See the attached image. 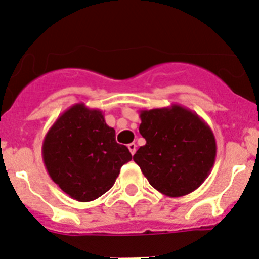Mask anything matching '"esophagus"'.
<instances>
[{
  "instance_id": "esophagus-1",
  "label": "esophagus",
  "mask_w": 259,
  "mask_h": 259,
  "mask_svg": "<svg viewBox=\"0 0 259 259\" xmlns=\"http://www.w3.org/2000/svg\"><path fill=\"white\" fill-rule=\"evenodd\" d=\"M127 148H129L130 153H132V155H134L135 151H137V144L135 143H130L129 145H127Z\"/></svg>"
}]
</instances>
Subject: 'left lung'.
Returning <instances> with one entry per match:
<instances>
[{
  "mask_svg": "<svg viewBox=\"0 0 259 259\" xmlns=\"http://www.w3.org/2000/svg\"><path fill=\"white\" fill-rule=\"evenodd\" d=\"M140 120L139 132L146 143L133 159L151 187L171 198L199 188L210 174L217 155L209 125L178 104L140 110Z\"/></svg>",
  "mask_w": 259,
  "mask_h": 259,
  "instance_id": "obj_1",
  "label": "left lung"
}]
</instances>
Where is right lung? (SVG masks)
<instances>
[{
    "label": "right lung",
    "mask_w": 259,
    "mask_h": 259,
    "mask_svg": "<svg viewBox=\"0 0 259 259\" xmlns=\"http://www.w3.org/2000/svg\"><path fill=\"white\" fill-rule=\"evenodd\" d=\"M42 159L62 192L79 202H91L113 187L132 154L117 144L103 111L79 103L60 115L46 133Z\"/></svg>",
    "instance_id": "add662e5"
}]
</instances>
